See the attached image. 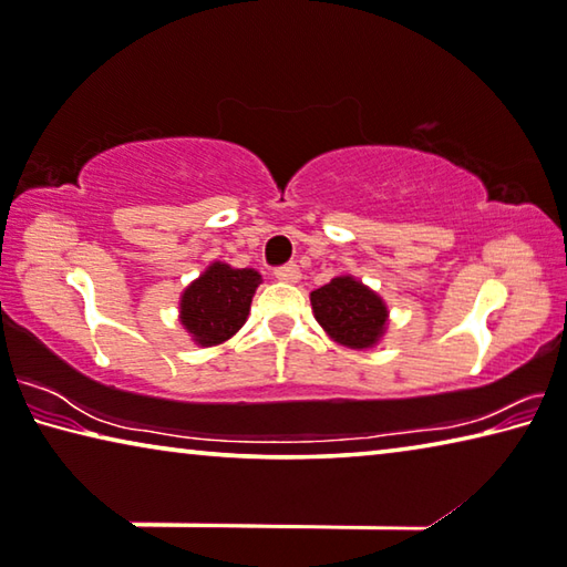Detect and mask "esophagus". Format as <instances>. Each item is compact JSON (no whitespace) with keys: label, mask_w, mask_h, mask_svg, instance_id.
I'll return each instance as SVG.
<instances>
[{"label":"esophagus","mask_w":567,"mask_h":567,"mask_svg":"<svg viewBox=\"0 0 567 567\" xmlns=\"http://www.w3.org/2000/svg\"><path fill=\"white\" fill-rule=\"evenodd\" d=\"M274 274H276L278 281H289V284H296V281H299V278H301V271H299V266H296V264L278 266Z\"/></svg>","instance_id":"obj_1"}]
</instances>
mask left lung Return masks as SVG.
Returning a JSON list of instances; mask_svg holds the SVG:
<instances>
[{
    "label": "left lung",
    "mask_w": 567,
    "mask_h": 567,
    "mask_svg": "<svg viewBox=\"0 0 567 567\" xmlns=\"http://www.w3.org/2000/svg\"><path fill=\"white\" fill-rule=\"evenodd\" d=\"M311 309L324 332L350 350H368L385 334V301L352 276H337L311 291Z\"/></svg>",
    "instance_id": "obj_1"
}]
</instances>
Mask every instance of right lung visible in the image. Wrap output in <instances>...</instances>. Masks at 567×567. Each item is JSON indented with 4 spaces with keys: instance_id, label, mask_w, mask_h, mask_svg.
Here are the masks:
<instances>
[{
    "instance_id": "add662e5",
    "label": "right lung",
    "mask_w": 567,
    "mask_h": 567,
    "mask_svg": "<svg viewBox=\"0 0 567 567\" xmlns=\"http://www.w3.org/2000/svg\"><path fill=\"white\" fill-rule=\"evenodd\" d=\"M258 284L260 274L254 268H233L215 260L182 293V327L193 334L199 347L225 342L246 324Z\"/></svg>"
}]
</instances>
